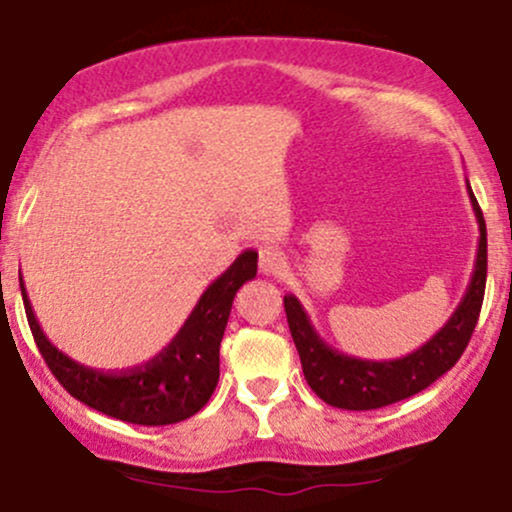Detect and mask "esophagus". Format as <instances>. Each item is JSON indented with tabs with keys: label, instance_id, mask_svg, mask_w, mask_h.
I'll list each match as a JSON object with an SVG mask.
<instances>
[{
	"label": "esophagus",
	"instance_id": "obj_1",
	"mask_svg": "<svg viewBox=\"0 0 512 512\" xmlns=\"http://www.w3.org/2000/svg\"><path fill=\"white\" fill-rule=\"evenodd\" d=\"M287 265L285 252H280L277 247H262L260 250V270L262 275H280Z\"/></svg>",
	"mask_w": 512,
	"mask_h": 512
}]
</instances>
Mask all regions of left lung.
<instances>
[{
    "mask_svg": "<svg viewBox=\"0 0 512 512\" xmlns=\"http://www.w3.org/2000/svg\"><path fill=\"white\" fill-rule=\"evenodd\" d=\"M468 198H471L480 230L471 282H468L466 294L458 302L456 312L416 352L391 361L356 359V356L337 352L319 337L314 324L309 322V314L304 312L302 302L294 294H285L287 324L299 359H302L304 379L319 399L347 411L381 409V406L396 404V401H404L423 391L461 359L463 349L468 347L473 329L478 324L480 304H483L485 294V272H488L485 220L471 185H468Z\"/></svg>",
    "mask_w": 512,
    "mask_h": 512,
    "instance_id": "left-lung-1",
    "label": "left lung"
}]
</instances>
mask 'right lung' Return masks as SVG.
<instances>
[{"instance_id": "obj_1", "label": "right lung", "mask_w": 512, "mask_h": 512, "mask_svg": "<svg viewBox=\"0 0 512 512\" xmlns=\"http://www.w3.org/2000/svg\"><path fill=\"white\" fill-rule=\"evenodd\" d=\"M255 275L257 252L245 250L200 294L190 317L163 352L146 364L116 374L91 369L56 349L36 322L27 289H22V297L36 347L51 374L74 399L118 421L168 426L198 414L213 396L220 379V342L232 299L245 282L255 280Z\"/></svg>"}]
</instances>
